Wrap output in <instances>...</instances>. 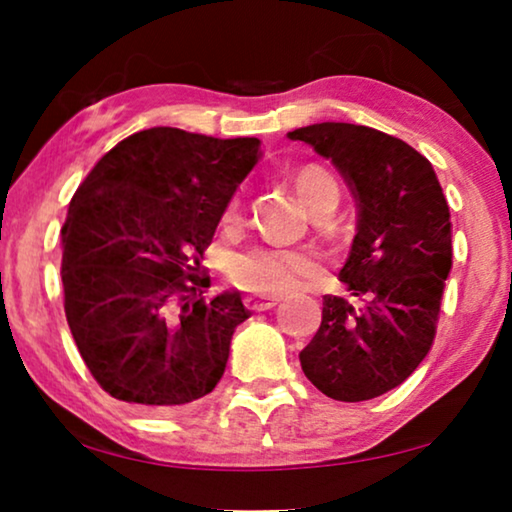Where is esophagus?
<instances>
[{
  "mask_svg": "<svg viewBox=\"0 0 512 512\" xmlns=\"http://www.w3.org/2000/svg\"><path fill=\"white\" fill-rule=\"evenodd\" d=\"M244 305H247V310L265 312V310H270V307L277 305V298H272V296H247V298H244Z\"/></svg>",
  "mask_w": 512,
  "mask_h": 512,
  "instance_id": "1",
  "label": "esophagus"
}]
</instances>
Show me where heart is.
I'll use <instances>...</instances> for the list:
<instances>
[{"mask_svg": "<svg viewBox=\"0 0 512 512\" xmlns=\"http://www.w3.org/2000/svg\"><path fill=\"white\" fill-rule=\"evenodd\" d=\"M293 186L307 207L314 214V226L321 233H331L335 223L324 214H331L340 202L338 181L326 167L303 165L293 172ZM242 207L240 200L233 198L223 209L221 226L235 230L240 226ZM321 270L319 256L310 249H284V247H254L244 254H237L230 261L228 277L235 286L244 291L258 293V296H284L298 289L300 282L317 277Z\"/></svg>", "mask_w": 512, "mask_h": 512, "instance_id": "b5f03b06", "label": "heart"}]
</instances>
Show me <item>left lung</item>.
<instances>
[{
  "instance_id": "1",
  "label": "left lung",
  "mask_w": 512,
  "mask_h": 512,
  "mask_svg": "<svg viewBox=\"0 0 512 512\" xmlns=\"http://www.w3.org/2000/svg\"><path fill=\"white\" fill-rule=\"evenodd\" d=\"M345 174L359 233L300 366L321 394L356 403L408 380L436 338L452 268L450 207L436 172L403 139L352 123L289 132Z\"/></svg>"
}]
</instances>
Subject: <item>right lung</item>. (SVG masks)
<instances>
[{
    "mask_svg": "<svg viewBox=\"0 0 512 512\" xmlns=\"http://www.w3.org/2000/svg\"><path fill=\"white\" fill-rule=\"evenodd\" d=\"M258 149L256 137L149 128L104 153L76 188L60 230L65 314L109 396L163 412L219 384L249 314L237 291L205 300L212 279L198 270Z\"/></svg>",
    "mask_w": 512,
    "mask_h": 512,
    "instance_id": "1",
    "label": "right lung"
}]
</instances>
